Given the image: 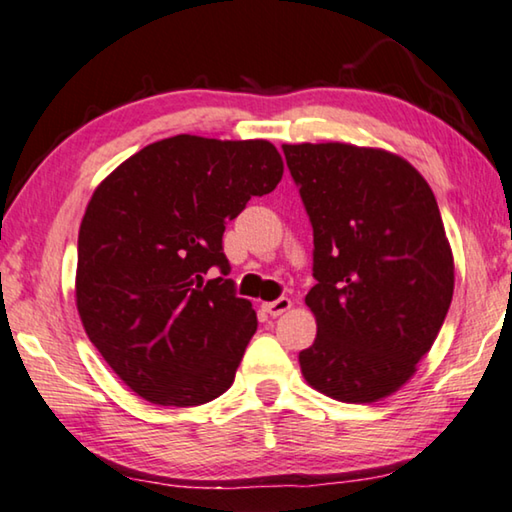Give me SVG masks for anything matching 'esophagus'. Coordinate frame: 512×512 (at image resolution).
<instances>
[{"instance_id": "esophagus-1", "label": "esophagus", "mask_w": 512, "mask_h": 512, "mask_svg": "<svg viewBox=\"0 0 512 512\" xmlns=\"http://www.w3.org/2000/svg\"><path fill=\"white\" fill-rule=\"evenodd\" d=\"M264 310L269 312L271 316L285 314L287 310H291V298L282 296V298H278V300H271V303H264Z\"/></svg>"}]
</instances>
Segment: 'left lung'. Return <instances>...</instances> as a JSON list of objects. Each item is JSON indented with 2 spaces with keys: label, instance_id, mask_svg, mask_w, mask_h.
<instances>
[{
  "label": "left lung",
  "instance_id": "1",
  "mask_svg": "<svg viewBox=\"0 0 512 512\" xmlns=\"http://www.w3.org/2000/svg\"><path fill=\"white\" fill-rule=\"evenodd\" d=\"M314 234L305 303L316 339L298 353L319 392L371 403L431 351L453 296L440 207L408 161L346 143L282 145Z\"/></svg>",
  "mask_w": 512,
  "mask_h": 512
}]
</instances>
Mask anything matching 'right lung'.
Instances as JSON below:
<instances>
[{
	"instance_id": "right-lung-1",
	"label": "right lung",
	"mask_w": 512,
	"mask_h": 512,
	"mask_svg": "<svg viewBox=\"0 0 512 512\" xmlns=\"http://www.w3.org/2000/svg\"><path fill=\"white\" fill-rule=\"evenodd\" d=\"M282 180L269 141L170 136L97 186L77 241V310L145 401L189 408L232 385L257 330L223 253L227 221ZM218 268V279L205 281Z\"/></svg>"
}]
</instances>
